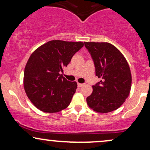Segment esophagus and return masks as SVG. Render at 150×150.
<instances>
[{
    "mask_svg": "<svg viewBox=\"0 0 150 150\" xmlns=\"http://www.w3.org/2000/svg\"><path fill=\"white\" fill-rule=\"evenodd\" d=\"M77 86H78L79 87H82V86H84V84H81V83H77Z\"/></svg>",
    "mask_w": 150,
    "mask_h": 150,
    "instance_id": "esophagus-1",
    "label": "esophagus"
}]
</instances>
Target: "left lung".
<instances>
[{"label":"left lung","mask_w":150,"mask_h":150,"mask_svg":"<svg viewBox=\"0 0 150 150\" xmlns=\"http://www.w3.org/2000/svg\"><path fill=\"white\" fill-rule=\"evenodd\" d=\"M94 60L96 75L101 78L87 98L89 108L98 113L118 109L128 97L131 89L130 67L122 53L108 42H85Z\"/></svg>","instance_id":"obj_1"}]
</instances>
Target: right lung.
Segmentation results:
<instances>
[{
	"label": "right lung",
	"mask_w": 150,
	"mask_h": 150,
	"mask_svg": "<svg viewBox=\"0 0 150 150\" xmlns=\"http://www.w3.org/2000/svg\"><path fill=\"white\" fill-rule=\"evenodd\" d=\"M84 43L52 40L37 48L29 58L24 73V89L40 111L56 113L68 106L76 91V82L59 73Z\"/></svg>",
	"instance_id": "obj_1"
}]
</instances>
